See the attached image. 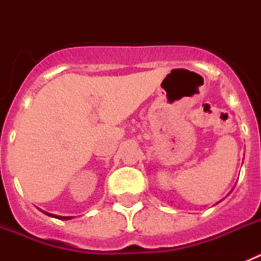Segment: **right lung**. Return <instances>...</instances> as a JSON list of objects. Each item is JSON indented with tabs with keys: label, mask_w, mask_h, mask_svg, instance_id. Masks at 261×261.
I'll use <instances>...</instances> for the list:
<instances>
[{
	"label": "right lung",
	"mask_w": 261,
	"mask_h": 261,
	"mask_svg": "<svg viewBox=\"0 0 261 261\" xmlns=\"http://www.w3.org/2000/svg\"><path fill=\"white\" fill-rule=\"evenodd\" d=\"M48 214V213H45ZM48 216H52V214H48ZM53 217H56V218H60V220H70L71 217H57V216H53Z\"/></svg>",
	"instance_id": "1"
}]
</instances>
